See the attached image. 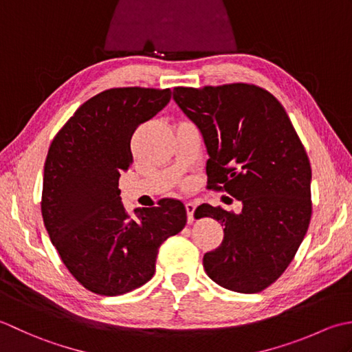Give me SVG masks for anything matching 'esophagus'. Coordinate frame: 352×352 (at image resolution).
Instances as JSON below:
<instances>
[{
    "label": "esophagus",
    "mask_w": 352,
    "mask_h": 352,
    "mask_svg": "<svg viewBox=\"0 0 352 352\" xmlns=\"http://www.w3.org/2000/svg\"><path fill=\"white\" fill-rule=\"evenodd\" d=\"M185 210H186V216H188V223H192V220H195L196 204H192V202H186V204H185Z\"/></svg>",
    "instance_id": "obj_1"
}]
</instances>
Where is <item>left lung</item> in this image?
Masks as SVG:
<instances>
[{
  "label": "left lung",
  "mask_w": 352,
  "mask_h": 352,
  "mask_svg": "<svg viewBox=\"0 0 352 352\" xmlns=\"http://www.w3.org/2000/svg\"><path fill=\"white\" fill-rule=\"evenodd\" d=\"M202 133L210 188L241 202L239 214L208 204L196 219H216L221 245L204 255L206 275L239 293H258L284 274L311 219V167L278 100L254 85L173 89Z\"/></svg>",
  "instance_id": "left-lung-1"
}]
</instances>
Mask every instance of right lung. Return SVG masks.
Wrapping results in <instances>:
<instances>
[{"instance_id": "obj_1", "label": "right lung", "mask_w": 352, "mask_h": 352, "mask_svg": "<svg viewBox=\"0 0 352 352\" xmlns=\"http://www.w3.org/2000/svg\"><path fill=\"white\" fill-rule=\"evenodd\" d=\"M170 89L113 88L89 98L56 135L44 166L42 217L63 264L85 289L118 296L155 274L160 246L186 225L181 200L135 210L118 179L132 162L131 138L170 102Z\"/></svg>"}]
</instances>
